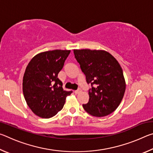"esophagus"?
Wrapping results in <instances>:
<instances>
[{"instance_id":"esophagus-1","label":"esophagus","mask_w":153,"mask_h":153,"mask_svg":"<svg viewBox=\"0 0 153 153\" xmlns=\"http://www.w3.org/2000/svg\"><path fill=\"white\" fill-rule=\"evenodd\" d=\"M81 92H82V90L80 88H78L77 90H75L74 93H75V94H79V93Z\"/></svg>"}]
</instances>
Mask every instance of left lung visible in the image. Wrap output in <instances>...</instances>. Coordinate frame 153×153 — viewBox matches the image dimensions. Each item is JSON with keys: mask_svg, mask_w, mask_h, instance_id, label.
<instances>
[{"mask_svg": "<svg viewBox=\"0 0 153 153\" xmlns=\"http://www.w3.org/2000/svg\"><path fill=\"white\" fill-rule=\"evenodd\" d=\"M75 58L86 76L89 101L83 105L92 116L105 117L120 105L126 90L122 69L113 56L105 51L74 50Z\"/></svg>", "mask_w": 153, "mask_h": 153, "instance_id": "obj_1", "label": "left lung"}]
</instances>
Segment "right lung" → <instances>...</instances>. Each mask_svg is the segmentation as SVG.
Wrapping results in <instances>:
<instances>
[{"mask_svg": "<svg viewBox=\"0 0 153 153\" xmlns=\"http://www.w3.org/2000/svg\"><path fill=\"white\" fill-rule=\"evenodd\" d=\"M71 51L54 50L41 53L28 63L23 78V92L28 107L38 117L48 119L63 108L67 96L58 74Z\"/></svg>", "mask_w": 153, "mask_h": 153, "instance_id": "add662e5", "label": "right lung"}]
</instances>
